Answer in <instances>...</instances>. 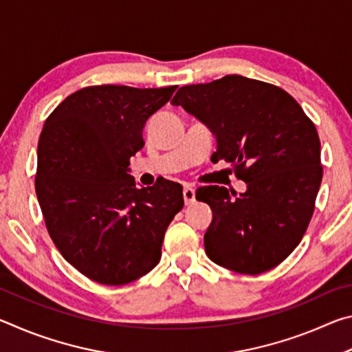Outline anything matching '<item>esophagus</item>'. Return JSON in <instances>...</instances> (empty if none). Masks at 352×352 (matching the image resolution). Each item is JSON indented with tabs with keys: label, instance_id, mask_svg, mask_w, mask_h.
<instances>
[{
	"label": "esophagus",
	"instance_id": "34e87169",
	"mask_svg": "<svg viewBox=\"0 0 352 352\" xmlns=\"http://www.w3.org/2000/svg\"><path fill=\"white\" fill-rule=\"evenodd\" d=\"M183 199L186 205H192L195 201V189L192 186H184L183 188Z\"/></svg>",
	"mask_w": 352,
	"mask_h": 352
}]
</instances>
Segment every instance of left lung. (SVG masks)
<instances>
[{
	"label": "left lung",
	"instance_id": "8db88e82",
	"mask_svg": "<svg viewBox=\"0 0 352 352\" xmlns=\"http://www.w3.org/2000/svg\"><path fill=\"white\" fill-rule=\"evenodd\" d=\"M172 105L211 130L212 162L231 163L247 183L242 194L223 186L195 192L212 211L208 258L247 275L281 264L306 233L323 177L314 122L279 87L237 74L182 87Z\"/></svg>",
	"mask_w": 352,
	"mask_h": 352
}]
</instances>
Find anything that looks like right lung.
Segmentation results:
<instances>
[{
    "mask_svg": "<svg viewBox=\"0 0 352 352\" xmlns=\"http://www.w3.org/2000/svg\"><path fill=\"white\" fill-rule=\"evenodd\" d=\"M177 87L96 85L76 91L46 119L35 192L51 239L82 275L105 285L144 276L182 210V184L138 188L129 162L144 147L147 119Z\"/></svg>",
    "mask_w": 352,
    "mask_h": 352,
    "instance_id": "obj_1",
    "label": "right lung"
}]
</instances>
